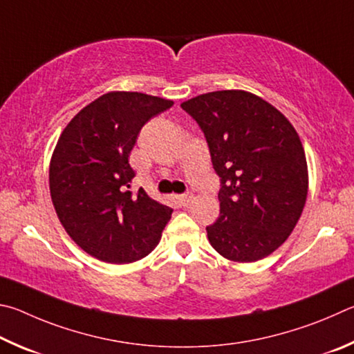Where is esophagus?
Masks as SVG:
<instances>
[{
    "label": "esophagus",
    "mask_w": 354,
    "mask_h": 354,
    "mask_svg": "<svg viewBox=\"0 0 354 354\" xmlns=\"http://www.w3.org/2000/svg\"><path fill=\"white\" fill-rule=\"evenodd\" d=\"M194 199V194L191 193V191H188V193H185L182 196H178V201L182 202V205H188V203Z\"/></svg>",
    "instance_id": "1"
}]
</instances>
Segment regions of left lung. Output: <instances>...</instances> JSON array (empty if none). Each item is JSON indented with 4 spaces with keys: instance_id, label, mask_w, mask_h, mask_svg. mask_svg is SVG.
<instances>
[{
    "instance_id": "left-lung-1",
    "label": "left lung",
    "mask_w": 354,
    "mask_h": 354,
    "mask_svg": "<svg viewBox=\"0 0 354 354\" xmlns=\"http://www.w3.org/2000/svg\"><path fill=\"white\" fill-rule=\"evenodd\" d=\"M205 133L222 178L221 213L207 234L234 263L274 253L299 222L308 197L305 149L274 105L245 90L205 93L180 104Z\"/></svg>"
}]
</instances>
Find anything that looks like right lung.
Segmentation results:
<instances>
[{"label": "right lung", "instance_id": "obj_1", "mask_svg": "<svg viewBox=\"0 0 354 354\" xmlns=\"http://www.w3.org/2000/svg\"><path fill=\"white\" fill-rule=\"evenodd\" d=\"M171 99L109 91L79 111L49 161V193L60 224L80 249L110 264H129L160 243L172 208L145 189L129 191V165L141 127Z\"/></svg>", "mask_w": 354, "mask_h": 354}]
</instances>
